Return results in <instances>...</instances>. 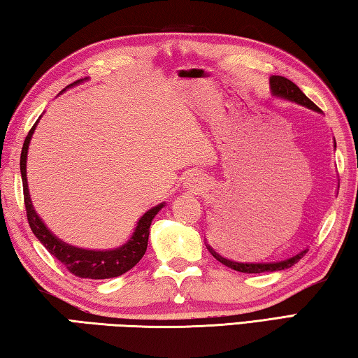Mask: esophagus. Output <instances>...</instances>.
Masks as SVG:
<instances>
[{
    "mask_svg": "<svg viewBox=\"0 0 358 358\" xmlns=\"http://www.w3.org/2000/svg\"><path fill=\"white\" fill-rule=\"evenodd\" d=\"M185 187L187 189V192L199 194L205 189V183H203V180L199 177V175H189V177H187L185 181Z\"/></svg>",
    "mask_w": 358,
    "mask_h": 358,
    "instance_id": "1",
    "label": "esophagus"
}]
</instances>
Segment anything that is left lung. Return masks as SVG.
I'll return each mask as SVG.
<instances>
[{
  "label": "left lung",
  "instance_id": "obj_1",
  "mask_svg": "<svg viewBox=\"0 0 358 358\" xmlns=\"http://www.w3.org/2000/svg\"><path fill=\"white\" fill-rule=\"evenodd\" d=\"M270 92H271V94L276 96V98L295 102V104H300L303 107L311 108V110H314V112H320V108L314 104L311 99H308L306 94L303 93L292 80H289V78H286V77L271 76L270 77ZM335 147H336V143H335ZM207 248H208V251L213 254V257L216 260H220L221 264L229 266V268H232L235 271H241V273H266V271L286 270V268H290L294 264L299 262V260L308 252V248H303L300 252L294 254L292 257L278 260V262H237V260H230L227 257H222L221 254H217L210 245H207Z\"/></svg>",
  "mask_w": 358,
  "mask_h": 358
}]
</instances>
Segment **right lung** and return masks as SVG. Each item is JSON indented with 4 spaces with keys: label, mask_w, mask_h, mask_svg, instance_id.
I'll return each mask as SVG.
<instances>
[{
    "label": "right lung",
    "mask_w": 358,
    "mask_h": 358,
    "mask_svg": "<svg viewBox=\"0 0 358 358\" xmlns=\"http://www.w3.org/2000/svg\"><path fill=\"white\" fill-rule=\"evenodd\" d=\"M80 82L82 80H77L66 88L74 87V85ZM66 88L63 92H66ZM38 121H36L33 128L29 129L28 136L25 138V143H23L22 156H20L23 197H25L28 224L29 227H31L33 234L36 235V238H38L41 243L45 246V250L50 252L52 256H55L72 275H76L78 278L107 280V278H117L120 275L126 273V271H129L132 266H134L138 260L143 257V254L147 251V246H148L151 221L155 220V216L159 213V210L164 207L166 202L156 205V207L150 208L147 213H143L141 220L137 221V226L134 229V232H132L131 238L121 246L113 248V250H83V248H77L66 243V241L58 238L57 235L45 226L44 221L41 220V216L36 213L31 197H29L28 180H27V157H28L29 142H31V137L34 134L36 126H38Z\"/></svg>",
    "instance_id": "right-lung-1"
}]
</instances>
